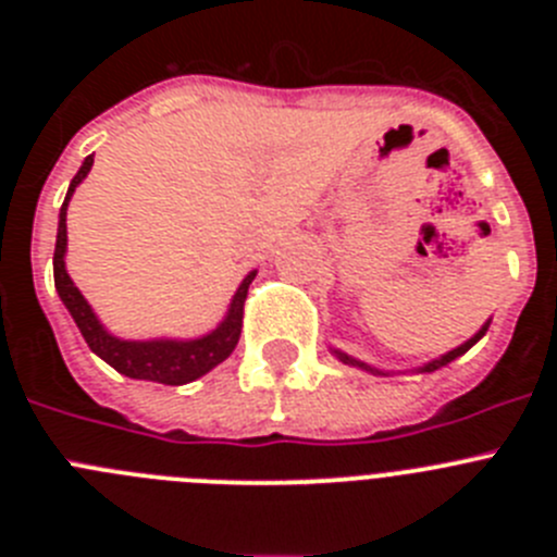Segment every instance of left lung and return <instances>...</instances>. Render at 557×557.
I'll return each instance as SVG.
<instances>
[{
    "instance_id": "1",
    "label": "left lung",
    "mask_w": 557,
    "mask_h": 557,
    "mask_svg": "<svg viewBox=\"0 0 557 557\" xmlns=\"http://www.w3.org/2000/svg\"><path fill=\"white\" fill-rule=\"evenodd\" d=\"M485 332H488V323H485V326H482L480 332L474 334V337H471V339H466V343H462V346H457L455 351L444 354V357H441V359H432V362H426V366L421 368V373L437 371V368H441V366H446V362H451V359H457V357H460V354H466V351H469V348L474 346L476 339H480L482 334H485ZM334 354H337V357L343 359V362H346V366H357V368H366V371H371V373H382V371H373V368H371V366H366V362H359V359H351V357H348V354H339V351H334Z\"/></svg>"
}]
</instances>
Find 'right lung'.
<instances>
[{"label": "right lung", "instance_id": "add662e5", "mask_svg": "<svg viewBox=\"0 0 557 557\" xmlns=\"http://www.w3.org/2000/svg\"><path fill=\"white\" fill-rule=\"evenodd\" d=\"M95 164V156H86L83 166L72 178L66 191V200L61 206V223H58V239H55V256H52V270H55V289L61 295V301L66 304L69 314L75 318L77 329H81L83 339L88 348L102 357L111 368L131 379H147V382H161V385H186L195 382L211 368L220 366L223 359L231 357V351L239 343V332H243V314H245V298H248V287L256 278L253 273L245 275V282L236 289L234 301H231L228 314L218 329L206 337L198 339H120L108 334L102 323L97 321V314L91 312L88 301L75 287V282L69 278L66 262V206L75 186L81 184Z\"/></svg>", "mask_w": 557, "mask_h": 557}]
</instances>
